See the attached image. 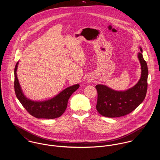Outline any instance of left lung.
Returning <instances> with one entry per match:
<instances>
[{
	"mask_svg": "<svg viewBox=\"0 0 160 160\" xmlns=\"http://www.w3.org/2000/svg\"><path fill=\"white\" fill-rule=\"evenodd\" d=\"M138 58L141 66V76L138 83L125 91H117L106 86L98 84L95 87L98 92L97 111L102 116L118 117L130 114L142 102L146 96L147 90L148 68L143 58L142 49Z\"/></svg>",
	"mask_w": 160,
	"mask_h": 160,
	"instance_id": "1",
	"label": "left lung"
}]
</instances>
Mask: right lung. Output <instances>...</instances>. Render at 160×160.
I'll return each instance as SVG.
<instances>
[{"label": "right lung", "mask_w": 160, "mask_h": 160, "mask_svg": "<svg viewBox=\"0 0 160 160\" xmlns=\"http://www.w3.org/2000/svg\"><path fill=\"white\" fill-rule=\"evenodd\" d=\"M18 63L15 66L14 86L16 97L23 107L30 115L38 118L52 119L61 116L67 107L68 99L79 87V84H77L65 88L58 95L48 100L43 102L31 100L24 95L20 86L16 73Z\"/></svg>", "instance_id": "add662e5"}]
</instances>
